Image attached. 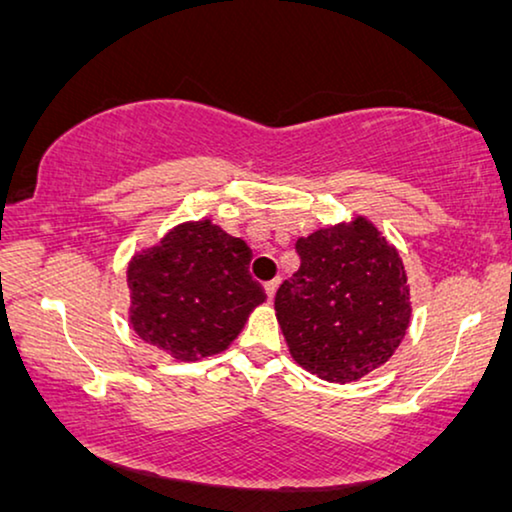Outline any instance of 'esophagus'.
Instances as JSON below:
<instances>
[{"mask_svg": "<svg viewBox=\"0 0 512 512\" xmlns=\"http://www.w3.org/2000/svg\"><path fill=\"white\" fill-rule=\"evenodd\" d=\"M278 285H280V280H271V282H266V285H264L266 299L273 301V296H276V292H278Z\"/></svg>", "mask_w": 512, "mask_h": 512, "instance_id": "obj_1", "label": "esophagus"}]
</instances>
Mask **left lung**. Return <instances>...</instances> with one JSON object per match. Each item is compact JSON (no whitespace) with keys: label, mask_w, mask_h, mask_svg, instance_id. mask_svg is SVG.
Instances as JSON below:
<instances>
[{"label":"left lung","mask_w":512,"mask_h":512,"mask_svg":"<svg viewBox=\"0 0 512 512\" xmlns=\"http://www.w3.org/2000/svg\"><path fill=\"white\" fill-rule=\"evenodd\" d=\"M296 253L299 271L276 294L289 354L335 384L370 375L409 329V285L398 250L358 216L301 236Z\"/></svg>","instance_id":"left-lung-1"}]
</instances>
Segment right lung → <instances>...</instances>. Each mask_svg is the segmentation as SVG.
<instances>
[{"label":"right lung","instance_id":"obj_1","mask_svg":"<svg viewBox=\"0 0 512 512\" xmlns=\"http://www.w3.org/2000/svg\"><path fill=\"white\" fill-rule=\"evenodd\" d=\"M250 259L246 241L211 220L177 225L128 264L133 331L177 361L225 352L266 299Z\"/></svg>","mask_w":512,"mask_h":512}]
</instances>
